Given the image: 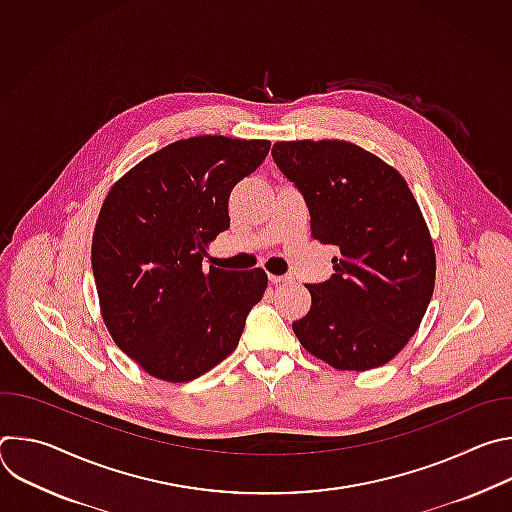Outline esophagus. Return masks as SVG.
<instances>
[{"instance_id":"obj_1","label":"esophagus","mask_w":512,"mask_h":512,"mask_svg":"<svg viewBox=\"0 0 512 512\" xmlns=\"http://www.w3.org/2000/svg\"><path fill=\"white\" fill-rule=\"evenodd\" d=\"M291 277L289 275H269V281L273 283V285H277V283H285V281H289Z\"/></svg>"}]
</instances>
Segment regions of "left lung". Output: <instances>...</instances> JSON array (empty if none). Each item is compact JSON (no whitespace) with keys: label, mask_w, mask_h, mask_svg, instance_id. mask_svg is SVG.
<instances>
[{"label":"left lung","mask_w":512,"mask_h":512,"mask_svg":"<svg viewBox=\"0 0 512 512\" xmlns=\"http://www.w3.org/2000/svg\"><path fill=\"white\" fill-rule=\"evenodd\" d=\"M275 166L302 194L312 237L336 249L334 275L308 283L294 322L302 346L338 371L387 364L417 332L435 283V253L399 172L348 141H277Z\"/></svg>","instance_id":"8db88e82"}]
</instances>
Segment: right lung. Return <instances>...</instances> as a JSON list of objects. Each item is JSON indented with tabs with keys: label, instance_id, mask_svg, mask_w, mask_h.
<instances>
[{
	"label": "right lung",
	"instance_id": "add662e5",
	"mask_svg": "<svg viewBox=\"0 0 512 512\" xmlns=\"http://www.w3.org/2000/svg\"><path fill=\"white\" fill-rule=\"evenodd\" d=\"M267 139L174 141L125 174L93 235V275L115 344L156 379L186 383L239 344L267 287L263 269L204 267L231 227L229 196L269 154Z\"/></svg>",
	"mask_w": 512,
	"mask_h": 512
}]
</instances>
